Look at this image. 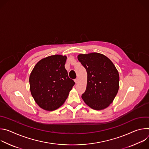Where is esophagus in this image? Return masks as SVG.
I'll list each match as a JSON object with an SVG mask.
<instances>
[{"mask_svg": "<svg viewBox=\"0 0 149 149\" xmlns=\"http://www.w3.org/2000/svg\"><path fill=\"white\" fill-rule=\"evenodd\" d=\"M75 83L77 84V83H78V82H79V79L77 78H76L75 79Z\"/></svg>", "mask_w": 149, "mask_h": 149, "instance_id": "obj_1", "label": "esophagus"}]
</instances>
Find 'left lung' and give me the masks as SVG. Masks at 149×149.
<instances>
[{
    "instance_id": "8db88e82",
    "label": "left lung",
    "mask_w": 149,
    "mask_h": 149,
    "mask_svg": "<svg viewBox=\"0 0 149 149\" xmlns=\"http://www.w3.org/2000/svg\"><path fill=\"white\" fill-rule=\"evenodd\" d=\"M78 59L87 72V84L82 98L95 110L108 107L119 89V74L107 56L97 52L79 54Z\"/></svg>"
}]
</instances>
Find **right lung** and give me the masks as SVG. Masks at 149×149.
I'll return each mask as SVG.
<instances>
[{
	"label": "right lung",
	"instance_id": "obj_1",
	"mask_svg": "<svg viewBox=\"0 0 149 149\" xmlns=\"http://www.w3.org/2000/svg\"><path fill=\"white\" fill-rule=\"evenodd\" d=\"M66 60V56H49L40 60L30 74L31 94L42 109L54 111L60 107L74 86L65 68Z\"/></svg>",
	"mask_w": 149,
	"mask_h": 149
}]
</instances>
